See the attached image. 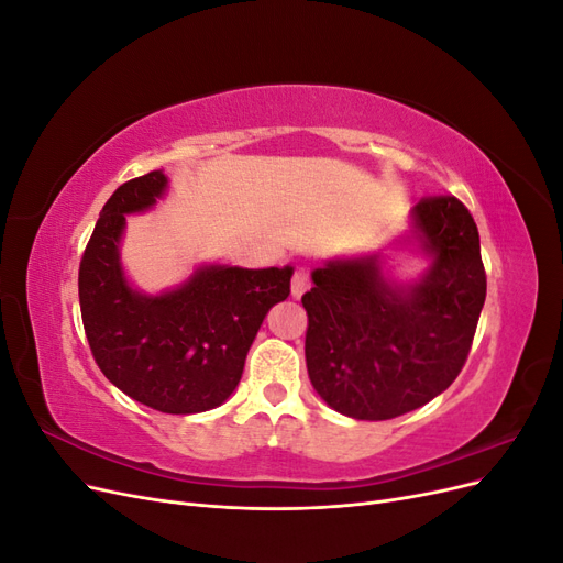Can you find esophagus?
<instances>
[{"instance_id": "obj_1", "label": "esophagus", "mask_w": 563, "mask_h": 563, "mask_svg": "<svg viewBox=\"0 0 563 563\" xmlns=\"http://www.w3.org/2000/svg\"><path fill=\"white\" fill-rule=\"evenodd\" d=\"M310 288V275H308V269H296L294 272V279H291V296L294 298H300L305 291H308Z\"/></svg>"}]
</instances>
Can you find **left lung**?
<instances>
[{
    "instance_id": "obj_1",
    "label": "left lung",
    "mask_w": 563,
    "mask_h": 563,
    "mask_svg": "<svg viewBox=\"0 0 563 563\" xmlns=\"http://www.w3.org/2000/svg\"><path fill=\"white\" fill-rule=\"evenodd\" d=\"M406 246L428 258L395 282L383 253L331 258L312 272L305 362L317 395L354 420H389L432 401L463 368L486 300L479 230L463 201L428 197Z\"/></svg>"
}]
</instances>
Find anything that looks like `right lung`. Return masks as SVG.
<instances>
[{"label": "right lung", "instance_id": "add662e5", "mask_svg": "<svg viewBox=\"0 0 563 563\" xmlns=\"http://www.w3.org/2000/svg\"><path fill=\"white\" fill-rule=\"evenodd\" d=\"M164 172L119 185L79 265V308L106 378L155 411L190 416L230 399L265 314L291 294L294 267L199 265L180 286L143 294L126 279V216L166 195Z\"/></svg>", "mask_w": 563, "mask_h": 563}]
</instances>
